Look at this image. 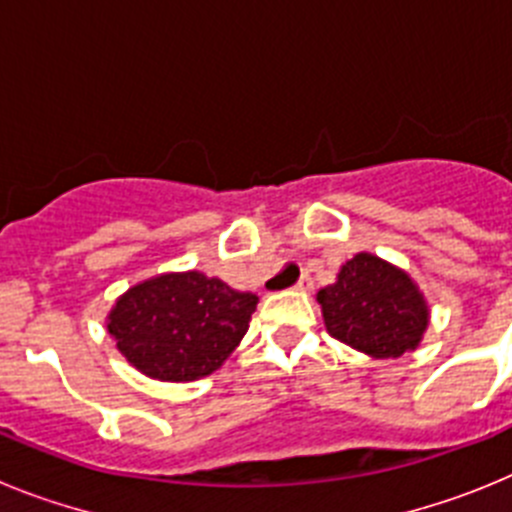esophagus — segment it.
<instances>
[{
	"instance_id": "34e87169",
	"label": "esophagus",
	"mask_w": 512,
	"mask_h": 512,
	"mask_svg": "<svg viewBox=\"0 0 512 512\" xmlns=\"http://www.w3.org/2000/svg\"><path fill=\"white\" fill-rule=\"evenodd\" d=\"M295 287H297V289H305V292H307V289L312 287V277H310V271H302V274H300V279H297V284H295Z\"/></svg>"
}]
</instances>
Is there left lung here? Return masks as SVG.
Returning <instances> with one entry per match:
<instances>
[{
	"label": "left lung",
	"instance_id": "obj_1",
	"mask_svg": "<svg viewBox=\"0 0 512 512\" xmlns=\"http://www.w3.org/2000/svg\"><path fill=\"white\" fill-rule=\"evenodd\" d=\"M318 302L330 336L377 359L415 348L428 325V307L413 279L372 253L346 261L338 282L320 289Z\"/></svg>",
	"mask_w": 512,
	"mask_h": 512
}]
</instances>
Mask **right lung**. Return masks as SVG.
<instances>
[{"label": "right lung", "instance_id": "add662e5", "mask_svg": "<svg viewBox=\"0 0 512 512\" xmlns=\"http://www.w3.org/2000/svg\"><path fill=\"white\" fill-rule=\"evenodd\" d=\"M259 297L200 271L135 284L117 300L107 330L120 354L161 382H194L223 364L246 336Z\"/></svg>", "mask_w": 512, "mask_h": 512}]
</instances>
